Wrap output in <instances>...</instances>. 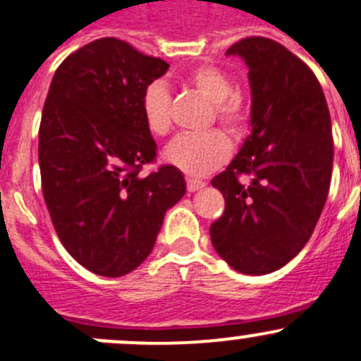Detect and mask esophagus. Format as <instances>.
I'll return each mask as SVG.
<instances>
[{
	"label": "esophagus",
	"mask_w": 361,
	"mask_h": 361,
	"mask_svg": "<svg viewBox=\"0 0 361 361\" xmlns=\"http://www.w3.org/2000/svg\"><path fill=\"white\" fill-rule=\"evenodd\" d=\"M204 181H201V180H194V178H187V188H188V192H195V190H199V188H202L204 187Z\"/></svg>",
	"instance_id": "obj_1"
}]
</instances>
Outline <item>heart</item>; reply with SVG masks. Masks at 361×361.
Here are the masks:
<instances>
[{
  "mask_svg": "<svg viewBox=\"0 0 361 361\" xmlns=\"http://www.w3.org/2000/svg\"><path fill=\"white\" fill-rule=\"evenodd\" d=\"M187 86L212 100L209 123L219 121L220 127L233 137H241L250 121V104L243 92L233 87V80L215 65H197L181 75ZM173 97L160 80H153L141 95V114L146 128L153 135L169 134L173 127ZM231 145L220 130L181 134L167 146L166 159L188 176H206L219 169L229 159Z\"/></svg>",
  "mask_w": 361,
  "mask_h": 361,
  "instance_id": "obj_1",
  "label": "heart"
}]
</instances>
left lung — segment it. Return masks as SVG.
<instances>
[{"label": "left lung", "mask_w": 361, "mask_h": 361, "mask_svg": "<svg viewBox=\"0 0 361 361\" xmlns=\"http://www.w3.org/2000/svg\"><path fill=\"white\" fill-rule=\"evenodd\" d=\"M226 54L248 66L252 134L212 180L226 209L209 236L236 271L264 275L305 247L323 212L334 166L330 111L309 65L279 42L247 37Z\"/></svg>", "instance_id": "8db88e82"}]
</instances>
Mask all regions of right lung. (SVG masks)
Returning <instances> with one entry per match:
<instances>
[{"label": "right lung", "mask_w": 361, "mask_h": 361, "mask_svg": "<svg viewBox=\"0 0 361 361\" xmlns=\"http://www.w3.org/2000/svg\"><path fill=\"white\" fill-rule=\"evenodd\" d=\"M167 68L106 37L72 52L49 86L38 130L45 204L66 252L102 277L130 274L148 257L185 194L174 166L139 174L157 160L141 95Z\"/></svg>", "instance_id": "obj_1"}]
</instances>
